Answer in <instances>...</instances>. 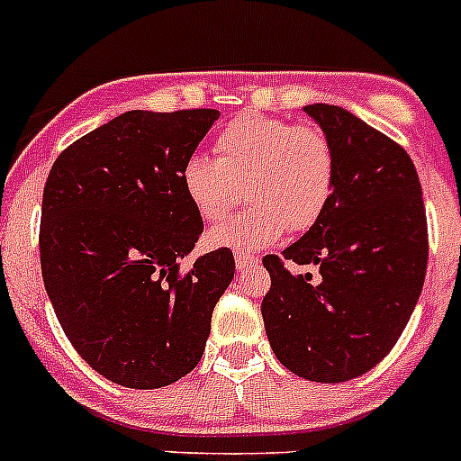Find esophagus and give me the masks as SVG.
Listing matches in <instances>:
<instances>
[{
	"label": "esophagus",
	"instance_id": "1",
	"mask_svg": "<svg viewBox=\"0 0 461 461\" xmlns=\"http://www.w3.org/2000/svg\"><path fill=\"white\" fill-rule=\"evenodd\" d=\"M234 259H236V268H239V270L255 268V266L259 264V257H255V255H245V252H240V250H236Z\"/></svg>",
	"mask_w": 461,
	"mask_h": 461
}]
</instances>
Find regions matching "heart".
Returning <instances> with one entry per match:
<instances>
[{
	"mask_svg": "<svg viewBox=\"0 0 461 461\" xmlns=\"http://www.w3.org/2000/svg\"><path fill=\"white\" fill-rule=\"evenodd\" d=\"M182 186L204 222L225 221L250 200V209L209 240L264 248L286 230L304 234L321 221L337 191V152L313 124L243 113L216 136V158L193 154L184 161Z\"/></svg>",
	"mask_w": 461,
	"mask_h": 461,
	"instance_id": "b5f03b06",
	"label": "heart"
}]
</instances>
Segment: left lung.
<instances>
[{
	"instance_id": "8db88e82",
	"label": "left lung",
	"mask_w": 461,
	"mask_h": 461,
	"mask_svg": "<svg viewBox=\"0 0 461 461\" xmlns=\"http://www.w3.org/2000/svg\"><path fill=\"white\" fill-rule=\"evenodd\" d=\"M337 152V191L321 221L282 255H266L261 303L270 348L295 375L322 384L377 366L419 303L428 218L405 148L341 106H304ZM316 263L321 279L285 261Z\"/></svg>"
}]
</instances>
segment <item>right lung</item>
<instances>
[{"label": "right lung", "mask_w": 461, "mask_h": 461, "mask_svg": "<svg viewBox=\"0 0 461 461\" xmlns=\"http://www.w3.org/2000/svg\"><path fill=\"white\" fill-rule=\"evenodd\" d=\"M218 115L127 111L68 145L47 177V295L81 359L127 389H161L197 366L234 277L230 248L182 268L204 230L182 166Z\"/></svg>", "instance_id": "add662e5"}]
</instances>
